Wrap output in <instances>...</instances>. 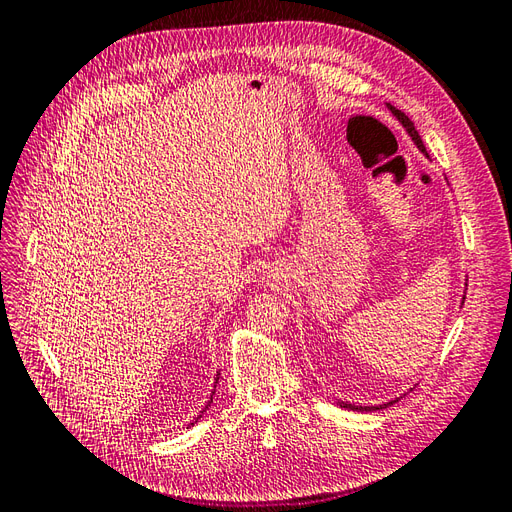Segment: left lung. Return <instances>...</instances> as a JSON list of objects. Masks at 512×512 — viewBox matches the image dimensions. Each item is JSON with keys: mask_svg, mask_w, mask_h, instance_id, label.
<instances>
[{"mask_svg": "<svg viewBox=\"0 0 512 512\" xmlns=\"http://www.w3.org/2000/svg\"><path fill=\"white\" fill-rule=\"evenodd\" d=\"M389 106V111L393 113V117L401 123V126L406 128V132H408V136L412 138V143L418 147V151L421 153H425V158H429L427 156V151H425V145H423V141H421V136H418V132H416V128H414V123L408 119V115L406 113H401V111H397L395 106H391V104H386ZM468 286V284H466ZM463 301H466V297H463ZM463 305V303H461ZM412 391V389H410ZM401 397H395V399H391V401H386V404H380V406H356V404H350V401H342V399H337V406L339 408H344V410H352V412H378V410H384V408H389V406H393L395 401H399Z\"/></svg>", "mask_w": 512, "mask_h": 512, "instance_id": "left-lung-1", "label": "left lung"}]
</instances>
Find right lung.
Masks as SVG:
<instances>
[{
	"label": "right lung",
	"mask_w": 512,
	"mask_h": 512,
	"mask_svg": "<svg viewBox=\"0 0 512 512\" xmlns=\"http://www.w3.org/2000/svg\"><path fill=\"white\" fill-rule=\"evenodd\" d=\"M218 380H220V374H218V378H215V384H213V391H211V397H209V401H207V404H205V408L203 410H200V414L194 418V421L188 425V427H192V425H196L198 421H200V418H203V414L211 408V401H213V395H215V386H218Z\"/></svg>",
	"instance_id": "right-lung-1"
}]
</instances>
